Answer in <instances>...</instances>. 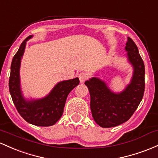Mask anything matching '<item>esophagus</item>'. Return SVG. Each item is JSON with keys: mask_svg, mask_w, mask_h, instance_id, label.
<instances>
[{"mask_svg": "<svg viewBox=\"0 0 158 158\" xmlns=\"http://www.w3.org/2000/svg\"><path fill=\"white\" fill-rule=\"evenodd\" d=\"M78 77L81 83H84L89 77V74L87 73H86V72H81V73H79L78 74Z\"/></svg>", "mask_w": 158, "mask_h": 158, "instance_id": "1", "label": "esophagus"}]
</instances>
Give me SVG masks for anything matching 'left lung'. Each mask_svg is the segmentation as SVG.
<instances>
[{"instance_id":"obj_1","label":"left lung","mask_w":158,"mask_h":158,"mask_svg":"<svg viewBox=\"0 0 158 158\" xmlns=\"http://www.w3.org/2000/svg\"><path fill=\"white\" fill-rule=\"evenodd\" d=\"M127 61L134 69L130 84L114 93L104 81L93 77L85 82L90 94V108L95 122L102 127H112L129 119L139 106L145 90V66L137 46L127 37Z\"/></svg>"}]
</instances>
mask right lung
I'll list each match as a JSON object with an SVG mask.
<instances>
[{
    "label": "right lung",
    "mask_w": 158,
    "mask_h": 158,
    "mask_svg": "<svg viewBox=\"0 0 158 158\" xmlns=\"http://www.w3.org/2000/svg\"><path fill=\"white\" fill-rule=\"evenodd\" d=\"M33 37L31 35L23 41L11 64L9 89L12 102L18 112L28 123L36 126L48 127L54 125L61 118L69 93L79 84L78 77L60 81L44 98L26 99L22 94L20 81L21 62L26 42Z\"/></svg>",
    "instance_id": "add662e5"
}]
</instances>
